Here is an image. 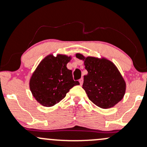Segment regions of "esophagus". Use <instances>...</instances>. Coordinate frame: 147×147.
Masks as SVG:
<instances>
[{"label": "esophagus", "mask_w": 147, "mask_h": 147, "mask_svg": "<svg viewBox=\"0 0 147 147\" xmlns=\"http://www.w3.org/2000/svg\"><path fill=\"white\" fill-rule=\"evenodd\" d=\"M83 81H84V80H83V78H81V79H80V80H79V82H80V85H82Z\"/></svg>", "instance_id": "obj_1"}]
</instances>
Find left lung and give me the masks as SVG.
<instances>
[{
  "instance_id": "left-lung-1",
  "label": "left lung",
  "mask_w": 147,
  "mask_h": 147,
  "mask_svg": "<svg viewBox=\"0 0 147 147\" xmlns=\"http://www.w3.org/2000/svg\"><path fill=\"white\" fill-rule=\"evenodd\" d=\"M76 57L84 61L88 72L84 76L82 88L89 100L101 109H109L118 103L124 96L126 85L115 65L104 58H84L80 53Z\"/></svg>"
}]
</instances>
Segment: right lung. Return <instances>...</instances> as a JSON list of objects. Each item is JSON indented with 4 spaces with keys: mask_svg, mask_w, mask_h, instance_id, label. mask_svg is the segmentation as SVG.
Masks as SVG:
<instances>
[{
    "mask_svg": "<svg viewBox=\"0 0 147 147\" xmlns=\"http://www.w3.org/2000/svg\"><path fill=\"white\" fill-rule=\"evenodd\" d=\"M70 57L52 55L46 57L34 72L29 82L34 97L44 106H52L65 97L74 86L80 84L74 81L72 70L66 67Z\"/></svg>",
    "mask_w": 147,
    "mask_h": 147,
    "instance_id": "obj_1",
    "label": "right lung"
}]
</instances>
